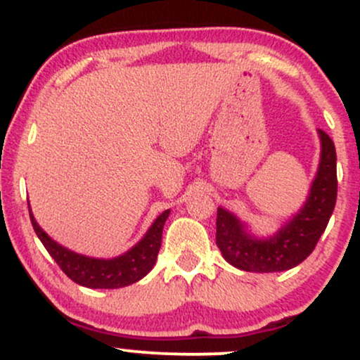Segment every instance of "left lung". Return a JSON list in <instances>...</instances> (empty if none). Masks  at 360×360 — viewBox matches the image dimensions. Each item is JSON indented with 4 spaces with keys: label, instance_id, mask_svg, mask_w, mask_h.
Segmentation results:
<instances>
[{
    "label": "left lung",
    "instance_id": "left-lung-1",
    "mask_svg": "<svg viewBox=\"0 0 360 360\" xmlns=\"http://www.w3.org/2000/svg\"><path fill=\"white\" fill-rule=\"evenodd\" d=\"M321 159L307 205L274 237L257 240L232 213L218 208L217 245L232 266L249 272H279L298 266L315 250L337 201V152L323 130Z\"/></svg>",
    "mask_w": 360,
    "mask_h": 360
}]
</instances>
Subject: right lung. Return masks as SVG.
Wrapping results in <instances>:
<instances>
[{
  "label": "right lung",
  "instance_id": "right-lung-1",
  "mask_svg": "<svg viewBox=\"0 0 360 360\" xmlns=\"http://www.w3.org/2000/svg\"><path fill=\"white\" fill-rule=\"evenodd\" d=\"M167 217L169 210H166V212L152 223L150 230H148L146 237L130 252H127L125 255L105 260L84 257V255L76 254V252L64 249L59 243L53 242L37 225L34 214L30 212L32 226H34L37 237L40 238V242L44 243V247L52 255V259L56 260L62 272L69 279H72L74 283L93 289H117L128 286V284H134L139 279H142L154 267L157 254L160 250V243H162V230Z\"/></svg>",
  "mask_w": 360,
  "mask_h": 360
}]
</instances>
